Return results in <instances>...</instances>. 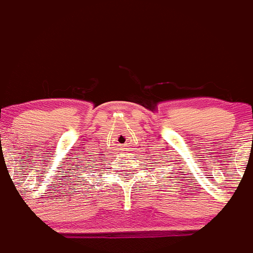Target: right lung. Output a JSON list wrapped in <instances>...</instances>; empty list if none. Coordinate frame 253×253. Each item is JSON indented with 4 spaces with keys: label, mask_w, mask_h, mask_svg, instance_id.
I'll list each match as a JSON object with an SVG mask.
<instances>
[{
    "label": "right lung",
    "mask_w": 253,
    "mask_h": 253,
    "mask_svg": "<svg viewBox=\"0 0 253 253\" xmlns=\"http://www.w3.org/2000/svg\"><path fill=\"white\" fill-rule=\"evenodd\" d=\"M88 167H90V165H88ZM84 169H86V167H84Z\"/></svg>",
    "instance_id": "right-lung-1"
}]
</instances>
